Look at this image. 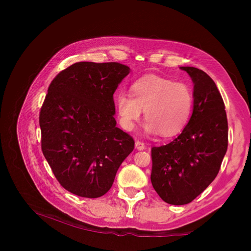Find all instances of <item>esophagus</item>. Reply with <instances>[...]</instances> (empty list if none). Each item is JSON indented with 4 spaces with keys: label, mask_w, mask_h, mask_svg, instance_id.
Here are the masks:
<instances>
[{
    "label": "esophagus",
    "mask_w": 251,
    "mask_h": 251,
    "mask_svg": "<svg viewBox=\"0 0 251 251\" xmlns=\"http://www.w3.org/2000/svg\"><path fill=\"white\" fill-rule=\"evenodd\" d=\"M135 149L138 150V151H143V150H146V146H144L143 142L137 140V141L135 142Z\"/></svg>",
    "instance_id": "34e87169"
}]
</instances>
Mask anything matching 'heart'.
<instances>
[{
  "instance_id": "b5f03b06",
  "label": "heart",
  "mask_w": 251,
  "mask_h": 251,
  "mask_svg": "<svg viewBox=\"0 0 251 251\" xmlns=\"http://www.w3.org/2000/svg\"><path fill=\"white\" fill-rule=\"evenodd\" d=\"M130 91L131 97L121 91L114 99L124 129L132 130L142 111L148 120L144 125L148 133L174 136L186 126L193 105L192 90L188 85L150 74L134 81Z\"/></svg>"
}]
</instances>
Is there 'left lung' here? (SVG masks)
I'll return each instance as SVG.
<instances>
[{
	"label": "left lung",
	"instance_id": "left-lung-1",
	"mask_svg": "<svg viewBox=\"0 0 251 251\" xmlns=\"http://www.w3.org/2000/svg\"><path fill=\"white\" fill-rule=\"evenodd\" d=\"M193 82V111L181 134L151 149V184L170 204L191 202L217 177L228 148L225 104L214 80L194 67H180Z\"/></svg>",
	"mask_w": 251,
	"mask_h": 251
}]
</instances>
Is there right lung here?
I'll list each match as a JSON object with an SVG mask.
<instances>
[{
	"instance_id": "right-lung-1",
	"label": "right lung",
	"mask_w": 251,
	"mask_h": 251,
	"mask_svg": "<svg viewBox=\"0 0 251 251\" xmlns=\"http://www.w3.org/2000/svg\"><path fill=\"white\" fill-rule=\"evenodd\" d=\"M129 72L116 62H78L49 86L39 114L42 150L59 183L75 195L107 193L134 149L114 118L113 95Z\"/></svg>"
}]
</instances>
